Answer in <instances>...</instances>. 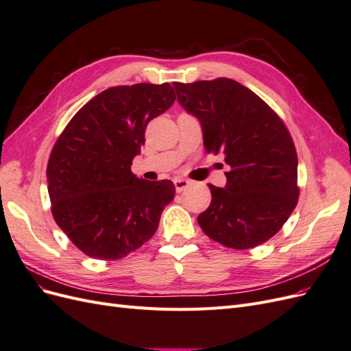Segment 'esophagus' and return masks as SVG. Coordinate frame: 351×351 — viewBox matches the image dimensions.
<instances>
[{"label": "esophagus", "mask_w": 351, "mask_h": 351, "mask_svg": "<svg viewBox=\"0 0 351 351\" xmlns=\"http://www.w3.org/2000/svg\"><path fill=\"white\" fill-rule=\"evenodd\" d=\"M190 184H192V183H190V180H186V178H182V177L174 178V186H176L177 193L184 192V190H186Z\"/></svg>", "instance_id": "obj_1"}]
</instances>
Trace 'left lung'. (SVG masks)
Wrapping results in <instances>:
<instances>
[{"mask_svg": "<svg viewBox=\"0 0 351 351\" xmlns=\"http://www.w3.org/2000/svg\"><path fill=\"white\" fill-rule=\"evenodd\" d=\"M177 101L199 120L208 152H224L226 187L197 217L205 234L227 247H256L277 234L299 197L297 154L280 117L232 79L173 83Z\"/></svg>", "mask_w": 351, "mask_h": 351, "instance_id": "1", "label": "left lung"}]
</instances>
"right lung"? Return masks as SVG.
Here are the masks:
<instances>
[{"label": "right lung", "instance_id": "right-lung-1", "mask_svg": "<svg viewBox=\"0 0 351 351\" xmlns=\"http://www.w3.org/2000/svg\"><path fill=\"white\" fill-rule=\"evenodd\" d=\"M176 101L169 83H137L101 92L73 117L48 161L51 210L74 246L115 261L149 240L176 196L169 180L132 173L146 125Z\"/></svg>", "mask_w": 351, "mask_h": 351}]
</instances>
